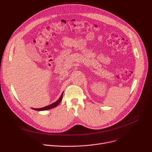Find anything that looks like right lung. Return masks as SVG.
Masks as SVG:
<instances>
[{"instance_id": "obj_1", "label": "right lung", "mask_w": 152, "mask_h": 152, "mask_svg": "<svg viewBox=\"0 0 152 152\" xmlns=\"http://www.w3.org/2000/svg\"><path fill=\"white\" fill-rule=\"evenodd\" d=\"M62 95H63V93L61 94L59 99L55 103L50 104V105H48L47 106H45L44 107H41V108H32L33 110H36V111H45V110H50V109H52V108H53L56 106H57L59 103L61 102L62 100Z\"/></svg>"}]
</instances>
